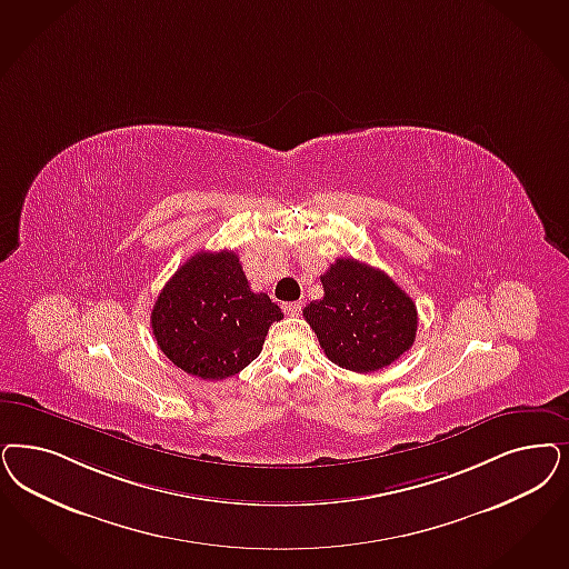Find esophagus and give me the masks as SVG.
I'll use <instances>...</instances> for the list:
<instances>
[{"mask_svg": "<svg viewBox=\"0 0 569 569\" xmlns=\"http://www.w3.org/2000/svg\"><path fill=\"white\" fill-rule=\"evenodd\" d=\"M300 311H302V302H286L283 305V313L290 315V317L300 315Z\"/></svg>", "mask_w": 569, "mask_h": 569, "instance_id": "esophagus-1", "label": "esophagus"}]
</instances>
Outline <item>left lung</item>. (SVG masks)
I'll use <instances>...</instances> for the list:
<instances>
[{"label":"left lung","mask_w":569,"mask_h":569,"mask_svg":"<svg viewBox=\"0 0 569 569\" xmlns=\"http://www.w3.org/2000/svg\"><path fill=\"white\" fill-rule=\"evenodd\" d=\"M321 283L323 298L307 305L302 315L332 363L376 372L410 351L418 311L389 274L355 258H338Z\"/></svg>","instance_id":"obj_1"}]
</instances>
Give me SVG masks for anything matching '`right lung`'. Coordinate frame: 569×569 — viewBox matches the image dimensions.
Listing matches in <instances>:
<instances>
[{
  "mask_svg": "<svg viewBox=\"0 0 569 569\" xmlns=\"http://www.w3.org/2000/svg\"><path fill=\"white\" fill-rule=\"evenodd\" d=\"M283 317L256 295L236 252H197L157 296L151 328L163 355L191 376L222 380L262 351L273 321Z\"/></svg>",
  "mask_w": 569,
  "mask_h": 569,
  "instance_id": "right-lung-1",
  "label": "right lung"
}]
</instances>
